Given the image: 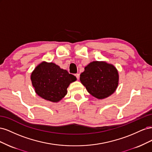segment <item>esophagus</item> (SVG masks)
<instances>
[{
  "instance_id": "34e87169",
  "label": "esophagus",
  "mask_w": 152,
  "mask_h": 152,
  "mask_svg": "<svg viewBox=\"0 0 152 152\" xmlns=\"http://www.w3.org/2000/svg\"><path fill=\"white\" fill-rule=\"evenodd\" d=\"M75 77H77V79H79V77H80V75L79 74V73H77V74H75Z\"/></svg>"
}]
</instances>
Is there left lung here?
<instances>
[{
  "instance_id": "obj_1",
  "label": "left lung",
  "mask_w": 152,
  "mask_h": 152,
  "mask_svg": "<svg viewBox=\"0 0 152 152\" xmlns=\"http://www.w3.org/2000/svg\"><path fill=\"white\" fill-rule=\"evenodd\" d=\"M118 73L112 64L93 61L80 75V80L94 97L102 99L112 95L118 85Z\"/></svg>"
}]
</instances>
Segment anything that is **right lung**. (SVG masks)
<instances>
[{
	"label": "right lung",
	"instance_id": "add662e5",
	"mask_svg": "<svg viewBox=\"0 0 152 152\" xmlns=\"http://www.w3.org/2000/svg\"><path fill=\"white\" fill-rule=\"evenodd\" d=\"M77 78L53 63L43 61L31 74L35 93L43 99L57 103L67 94V88Z\"/></svg>",
	"mask_w": 152,
	"mask_h": 152
}]
</instances>
